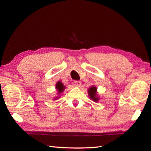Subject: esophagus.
<instances>
[{"label": "esophagus", "mask_w": 151, "mask_h": 151, "mask_svg": "<svg viewBox=\"0 0 151 151\" xmlns=\"http://www.w3.org/2000/svg\"><path fill=\"white\" fill-rule=\"evenodd\" d=\"M74 83H75V86H76V87H80V86H81V82L80 81H75L74 82Z\"/></svg>", "instance_id": "34e87169"}]
</instances>
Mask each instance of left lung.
I'll return each mask as SVG.
<instances>
[{"instance_id":"obj_1","label":"left lung","mask_w":151,"mask_h":151,"mask_svg":"<svg viewBox=\"0 0 151 151\" xmlns=\"http://www.w3.org/2000/svg\"><path fill=\"white\" fill-rule=\"evenodd\" d=\"M88 93L89 97L93 101L97 102L100 100V99H99V95L97 94V87H95V86H92L91 87L89 88L88 89Z\"/></svg>"}]
</instances>
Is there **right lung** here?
Instances as JSON below:
<instances>
[{
  "label": "right lung",
  "mask_w": 151,
  "mask_h": 151,
  "mask_svg": "<svg viewBox=\"0 0 151 151\" xmlns=\"http://www.w3.org/2000/svg\"><path fill=\"white\" fill-rule=\"evenodd\" d=\"M56 91L58 92V95H59L60 93H62L64 90H65V86L63 84V83L62 82L58 81V82L56 83ZM59 97H60V95L59 96H57V97H56L55 98H54L53 100H56V99H58L59 98Z\"/></svg>",
  "instance_id": "right-lung-1"
}]
</instances>
